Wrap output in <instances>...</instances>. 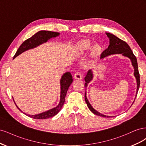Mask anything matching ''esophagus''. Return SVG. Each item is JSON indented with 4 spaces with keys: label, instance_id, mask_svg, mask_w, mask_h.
I'll return each instance as SVG.
<instances>
[{
    "label": "esophagus",
    "instance_id": "34e87169",
    "mask_svg": "<svg viewBox=\"0 0 146 146\" xmlns=\"http://www.w3.org/2000/svg\"><path fill=\"white\" fill-rule=\"evenodd\" d=\"M75 79H78V80H81L82 78V75L80 72H77L75 73L74 76Z\"/></svg>",
    "mask_w": 146,
    "mask_h": 146
}]
</instances>
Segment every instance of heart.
<instances>
[{
	"label": "heart",
	"instance_id": "b5f03b06",
	"mask_svg": "<svg viewBox=\"0 0 146 146\" xmlns=\"http://www.w3.org/2000/svg\"><path fill=\"white\" fill-rule=\"evenodd\" d=\"M80 48L82 52L89 50L91 48V43L89 41H83L80 44ZM101 51V47L99 45H94L91 50V55L92 56H96L99 55Z\"/></svg>",
	"mask_w": 146,
	"mask_h": 146
}]
</instances>
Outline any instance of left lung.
I'll return each mask as SVG.
<instances>
[{"label":"left lung","instance_id":"1","mask_svg":"<svg viewBox=\"0 0 146 146\" xmlns=\"http://www.w3.org/2000/svg\"><path fill=\"white\" fill-rule=\"evenodd\" d=\"M106 34H107V36L110 38V45L107 49H105L102 52V54L100 56V58H103L107 56L113 55V54H122V55L123 56L129 57V58L131 60L132 65H133L135 69L134 76L136 78V82H137V91H136V96H137L139 88V85H140V77H139V73L138 71V62H137V59L136 58V56L133 54V53L132 52L130 46L127 42L123 41V40H122V39H119V38L116 36L115 35H114L111 33H106ZM92 77H93V74H92L91 70H88V72H87L86 77H85V81L86 82L85 83V88L87 86L88 83H89V82L92 80ZM85 99L86 103L88 105V108H89V109L90 110V111L92 113H93L94 114H96V115H98L102 117H111V116H106V115H104V114H101L98 111H97L96 110H95L93 108H92V107L90 104L89 101H88L87 99V98L86 96V91H85Z\"/></svg>","mask_w":146,"mask_h":146}]
</instances>
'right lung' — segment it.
Returning a JSON list of instances; mask_svg holds the SVG:
<instances>
[{
    "label": "right lung",
    "mask_w": 146,
    "mask_h": 146,
    "mask_svg": "<svg viewBox=\"0 0 146 146\" xmlns=\"http://www.w3.org/2000/svg\"><path fill=\"white\" fill-rule=\"evenodd\" d=\"M59 33L50 32V31H46V30H41L37 32L36 34H35L31 38L26 39L25 41L20 46L18 49L14 56V58L17 56H18L21 53L24 52V51L30 49V48H34L41 44L46 42L48 39H49L51 38L56 37L59 35ZM72 83V75L69 72H68L63 74V76L61 77L60 80V85H61V95H60V101L58 105L54 108H52L48 111L44 112L40 114H36V115H30V114H25L26 115L37 119H45L49 117H52L58 113L61 108H62L63 105L65 102V97L67 93V91L69 86L71 85ZM14 101V99H13ZM15 102V101H14ZM16 105V104H15ZM17 108H18L20 111L21 110L17 107V106L16 105Z\"/></svg>",
    "instance_id": "obj_1"
}]
</instances>
